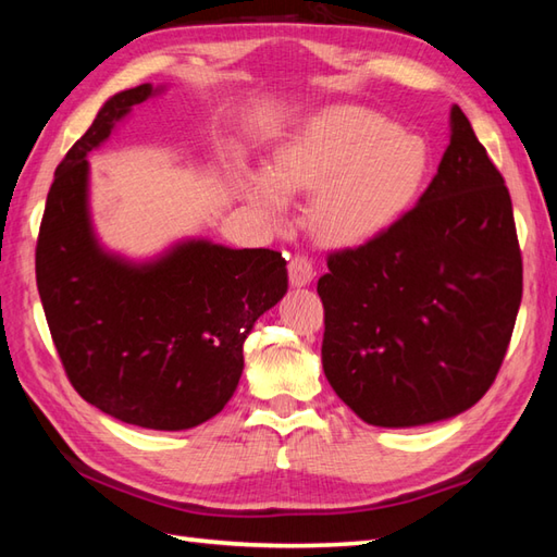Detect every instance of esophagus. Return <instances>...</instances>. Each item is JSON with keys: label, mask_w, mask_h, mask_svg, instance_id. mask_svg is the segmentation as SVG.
Returning a JSON list of instances; mask_svg holds the SVG:
<instances>
[{"label": "esophagus", "mask_w": 557, "mask_h": 557, "mask_svg": "<svg viewBox=\"0 0 557 557\" xmlns=\"http://www.w3.org/2000/svg\"><path fill=\"white\" fill-rule=\"evenodd\" d=\"M313 275H315V270H313V263H311L309 256H304V253L292 256V260H289V282H292V287L309 285V282L313 280Z\"/></svg>", "instance_id": "1"}]
</instances>
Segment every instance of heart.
<instances>
[{"label": "heart", "mask_w": 557, "mask_h": 557, "mask_svg": "<svg viewBox=\"0 0 557 557\" xmlns=\"http://www.w3.org/2000/svg\"><path fill=\"white\" fill-rule=\"evenodd\" d=\"M425 172L429 148L419 136L373 110L345 104L292 138L270 176H251L248 196L282 218V191H315V232L325 242L354 244L389 227L417 198Z\"/></svg>", "instance_id": "b5f03b06"}]
</instances>
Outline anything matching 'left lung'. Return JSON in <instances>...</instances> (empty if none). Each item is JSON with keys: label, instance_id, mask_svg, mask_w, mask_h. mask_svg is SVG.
<instances>
[{"label": "left lung", "instance_id": "8db88e82", "mask_svg": "<svg viewBox=\"0 0 557 557\" xmlns=\"http://www.w3.org/2000/svg\"><path fill=\"white\" fill-rule=\"evenodd\" d=\"M419 203L361 246L327 256L323 371L359 419L409 429L488 393L522 301L512 200L457 104Z\"/></svg>", "mask_w": 557, "mask_h": 557}]
</instances>
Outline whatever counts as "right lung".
Masks as SVG:
<instances>
[{"instance_id": "1", "label": "right lung", "mask_w": 557, "mask_h": 557, "mask_svg": "<svg viewBox=\"0 0 557 557\" xmlns=\"http://www.w3.org/2000/svg\"><path fill=\"white\" fill-rule=\"evenodd\" d=\"M150 83L116 92L59 162L45 203L35 280L69 383L92 407L152 431L215 417L244 371V339L287 292L270 248L176 244L150 263L102 251L88 215L86 156Z\"/></svg>"}]
</instances>
